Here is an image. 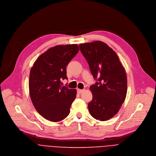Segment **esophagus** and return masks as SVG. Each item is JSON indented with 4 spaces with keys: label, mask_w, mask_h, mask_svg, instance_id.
<instances>
[{
    "label": "esophagus",
    "mask_w": 156,
    "mask_h": 156,
    "mask_svg": "<svg viewBox=\"0 0 156 156\" xmlns=\"http://www.w3.org/2000/svg\"><path fill=\"white\" fill-rule=\"evenodd\" d=\"M84 90H81V89H78L77 90V92H78V93H79V94H81V93H82L83 92H84Z\"/></svg>",
    "instance_id": "esophagus-1"
}]
</instances>
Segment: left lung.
Returning a JSON list of instances; mask_svg holds the SVG:
<instances>
[{
  "label": "left lung",
  "instance_id": "8db88e82",
  "mask_svg": "<svg viewBox=\"0 0 156 156\" xmlns=\"http://www.w3.org/2000/svg\"><path fill=\"white\" fill-rule=\"evenodd\" d=\"M94 78L98 82L90 88L93 100L88 103L90 115L105 121L119 111L127 94L126 70L116 52L101 41L80 44Z\"/></svg>",
  "mask_w": 156,
  "mask_h": 156
}]
</instances>
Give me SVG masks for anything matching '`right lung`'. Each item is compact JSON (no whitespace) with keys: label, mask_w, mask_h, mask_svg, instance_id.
<instances>
[{"label":"right lung","mask_w":156,"mask_h":156,"mask_svg":"<svg viewBox=\"0 0 156 156\" xmlns=\"http://www.w3.org/2000/svg\"><path fill=\"white\" fill-rule=\"evenodd\" d=\"M77 44L56 45L40 55L30 72L29 94L39 114L52 122L66 118L76 96L75 89L61 85L67 79L66 66L78 53Z\"/></svg>","instance_id":"right-lung-1"}]
</instances>
